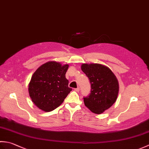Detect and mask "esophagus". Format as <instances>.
<instances>
[{
	"mask_svg": "<svg viewBox=\"0 0 149 149\" xmlns=\"http://www.w3.org/2000/svg\"><path fill=\"white\" fill-rule=\"evenodd\" d=\"M74 90L75 91H77V92H78V91H79V90H80V89H79V88H75L74 89Z\"/></svg>",
	"mask_w": 149,
	"mask_h": 149,
	"instance_id": "esophagus-1",
	"label": "esophagus"
}]
</instances>
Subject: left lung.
Instances as JSON below:
<instances>
[{
    "label": "left lung",
    "mask_w": 149,
    "mask_h": 149,
    "mask_svg": "<svg viewBox=\"0 0 149 149\" xmlns=\"http://www.w3.org/2000/svg\"><path fill=\"white\" fill-rule=\"evenodd\" d=\"M81 70L90 80L91 91L84 97V102L91 112L101 114L115 102L119 91L115 74L107 66L97 64H83Z\"/></svg>",
    "instance_id": "obj_1"
}]
</instances>
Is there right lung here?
Returning <instances> with one entry per match:
<instances>
[{
  "label": "right lung",
  "mask_w": 149,
  "mask_h": 149,
  "mask_svg": "<svg viewBox=\"0 0 149 149\" xmlns=\"http://www.w3.org/2000/svg\"><path fill=\"white\" fill-rule=\"evenodd\" d=\"M68 65L49 61L34 73L29 84V93L34 104L43 111H52L63 102L72 90L65 77Z\"/></svg>",
  "instance_id": "1"
}]
</instances>
